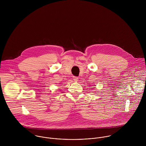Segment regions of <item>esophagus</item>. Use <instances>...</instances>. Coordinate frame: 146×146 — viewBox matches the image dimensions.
<instances>
[{
  "label": "esophagus",
  "instance_id": "34e87169",
  "mask_svg": "<svg viewBox=\"0 0 146 146\" xmlns=\"http://www.w3.org/2000/svg\"><path fill=\"white\" fill-rule=\"evenodd\" d=\"M73 80H74V82H78L79 80V78H78L76 76H74L73 77Z\"/></svg>",
  "mask_w": 146,
  "mask_h": 146
}]
</instances>
